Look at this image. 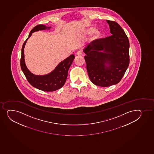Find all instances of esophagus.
<instances>
[{"label": "esophagus", "instance_id": "1", "mask_svg": "<svg viewBox=\"0 0 154 154\" xmlns=\"http://www.w3.org/2000/svg\"><path fill=\"white\" fill-rule=\"evenodd\" d=\"M76 55L77 56H82V52L81 51H78V52H76Z\"/></svg>", "mask_w": 154, "mask_h": 154}]
</instances>
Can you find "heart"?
I'll use <instances>...</instances> for the list:
<instances>
[{
    "label": "heart",
    "instance_id": "obj_1",
    "mask_svg": "<svg viewBox=\"0 0 154 154\" xmlns=\"http://www.w3.org/2000/svg\"><path fill=\"white\" fill-rule=\"evenodd\" d=\"M86 35H90L91 34V41H95L97 39L100 35V31L98 29H94L93 27H88L85 31Z\"/></svg>",
    "mask_w": 154,
    "mask_h": 154
}]
</instances>
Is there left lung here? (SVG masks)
<instances>
[{
    "mask_svg": "<svg viewBox=\"0 0 154 154\" xmlns=\"http://www.w3.org/2000/svg\"><path fill=\"white\" fill-rule=\"evenodd\" d=\"M112 35L93 41L85 47V60L91 82L96 86L117 84L129 64V42L122 28L106 20Z\"/></svg>",
    "mask_w": 154,
    "mask_h": 154,
    "instance_id": "left-lung-1",
    "label": "left lung"
}]
</instances>
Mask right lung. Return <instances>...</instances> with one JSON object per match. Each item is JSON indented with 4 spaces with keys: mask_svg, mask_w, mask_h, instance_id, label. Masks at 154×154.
I'll return each instance as SVG.
<instances>
[{
    "mask_svg": "<svg viewBox=\"0 0 154 154\" xmlns=\"http://www.w3.org/2000/svg\"><path fill=\"white\" fill-rule=\"evenodd\" d=\"M51 27H47L44 25H38L34 27L29 34L22 48L21 67L28 82L36 89L47 92H52L60 89L65 84L66 81L68 69L72 63L75 56L74 54L59 63L56 68L51 72L45 75H35L32 73L26 66L24 59V48L27 41L32 33L50 29Z\"/></svg>",
    "mask_w": 154,
    "mask_h": 154,
    "instance_id": "obj_1",
    "label": "right lung"
}]
</instances>
